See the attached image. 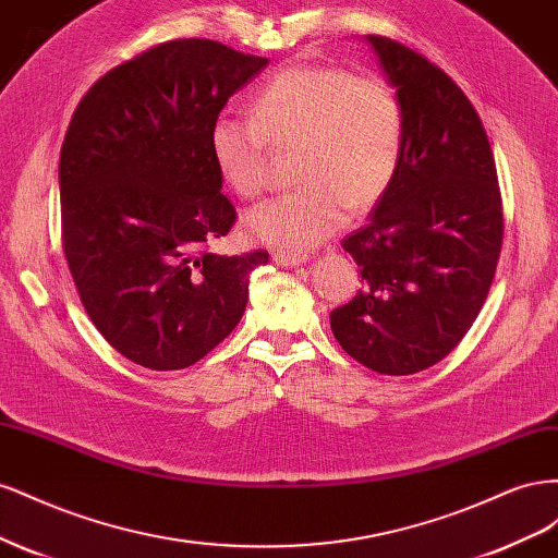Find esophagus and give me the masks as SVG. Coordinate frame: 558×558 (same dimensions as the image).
Segmentation results:
<instances>
[{
    "instance_id": "esophagus-1",
    "label": "esophagus",
    "mask_w": 558,
    "mask_h": 558,
    "mask_svg": "<svg viewBox=\"0 0 558 558\" xmlns=\"http://www.w3.org/2000/svg\"><path fill=\"white\" fill-rule=\"evenodd\" d=\"M272 260L281 267H295V265L307 263V256H305V253H298V251H277Z\"/></svg>"
}]
</instances>
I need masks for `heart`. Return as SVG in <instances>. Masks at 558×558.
I'll use <instances>...</instances> for the list:
<instances>
[{
	"label": "heart",
	"mask_w": 558,
	"mask_h": 558,
	"mask_svg": "<svg viewBox=\"0 0 558 558\" xmlns=\"http://www.w3.org/2000/svg\"><path fill=\"white\" fill-rule=\"evenodd\" d=\"M404 140L396 88L342 66L295 64L251 99V118L221 113L209 146L218 172L240 197L265 189L269 149L295 154V193L246 214L253 238L286 248L314 246L391 189Z\"/></svg>",
	"instance_id": "1"
}]
</instances>
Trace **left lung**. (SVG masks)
Wrapping results in <instances>:
<instances>
[{
  "mask_svg": "<svg viewBox=\"0 0 558 558\" xmlns=\"http://www.w3.org/2000/svg\"><path fill=\"white\" fill-rule=\"evenodd\" d=\"M402 116V156L369 223L342 242L363 289L332 310L335 340L379 375L442 361L477 318L502 246L496 162L463 90L424 56L367 35Z\"/></svg>",
  "mask_w": 558,
  "mask_h": 558,
  "instance_id": "1",
  "label": "left lung"
}]
</instances>
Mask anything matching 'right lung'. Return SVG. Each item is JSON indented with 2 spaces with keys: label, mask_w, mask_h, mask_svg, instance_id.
Wrapping results in <instances>:
<instances>
[{
  "label": "right lung",
  "mask_w": 558,
  "mask_h": 558,
  "mask_svg": "<svg viewBox=\"0 0 558 558\" xmlns=\"http://www.w3.org/2000/svg\"><path fill=\"white\" fill-rule=\"evenodd\" d=\"M267 66L211 39H177L113 66L81 99L60 150L62 246L95 328L132 363L181 369L240 324L269 260L209 253L234 223L211 125Z\"/></svg>",
  "instance_id": "1"
}]
</instances>
